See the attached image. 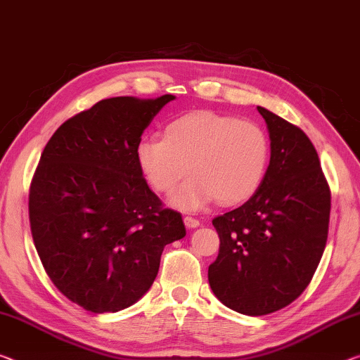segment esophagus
<instances>
[{
	"instance_id": "esophagus-1",
	"label": "esophagus",
	"mask_w": 360,
	"mask_h": 360,
	"mask_svg": "<svg viewBox=\"0 0 360 360\" xmlns=\"http://www.w3.org/2000/svg\"><path fill=\"white\" fill-rule=\"evenodd\" d=\"M184 222H185L188 229H196V226H199V220L195 219V217H191V215H186V217L184 219Z\"/></svg>"
}]
</instances>
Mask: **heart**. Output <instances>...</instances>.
Masks as SVG:
<instances>
[{"label":"heart","instance_id":"heart-1","mask_svg":"<svg viewBox=\"0 0 360 360\" xmlns=\"http://www.w3.org/2000/svg\"><path fill=\"white\" fill-rule=\"evenodd\" d=\"M269 136L252 120L202 110L181 115L164 130V138H143L136 159L154 190L175 193L172 201L185 209H199L219 198L236 204L252 196L267 172Z\"/></svg>","mask_w":360,"mask_h":360}]
</instances>
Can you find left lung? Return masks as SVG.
<instances>
[{
    "mask_svg": "<svg viewBox=\"0 0 360 360\" xmlns=\"http://www.w3.org/2000/svg\"><path fill=\"white\" fill-rule=\"evenodd\" d=\"M270 135L261 186L212 220L219 256L209 285L220 302L246 315L280 311L311 283L327 245L331 193L319 154L300 127L257 108Z\"/></svg>",
    "mask_w": 360,
    "mask_h": 360,
    "instance_id": "8db88e82",
    "label": "left lung"
}]
</instances>
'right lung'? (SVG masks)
<instances>
[{
  "mask_svg": "<svg viewBox=\"0 0 360 360\" xmlns=\"http://www.w3.org/2000/svg\"><path fill=\"white\" fill-rule=\"evenodd\" d=\"M175 96L101 99L54 131L29 193L37 252L49 280L88 312L135 304L156 278L164 246L186 235L181 214L149 190L141 135Z\"/></svg>",
  "mask_w": 360,
  "mask_h": 360,
  "instance_id": "right-lung-1",
  "label": "right lung"
}]
</instances>
